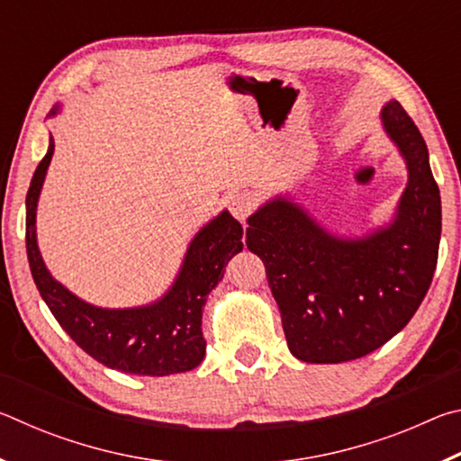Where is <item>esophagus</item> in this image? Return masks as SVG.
<instances>
[{
	"label": "esophagus",
	"mask_w": 461,
	"mask_h": 461,
	"mask_svg": "<svg viewBox=\"0 0 461 461\" xmlns=\"http://www.w3.org/2000/svg\"><path fill=\"white\" fill-rule=\"evenodd\" d=\"M225 205H228L230 213L240 221H246V217L252 213L254 209V199L249 193H233L225 199Z\"/></svg>",
	"instance_id": "34e87169"
}]
</instances>
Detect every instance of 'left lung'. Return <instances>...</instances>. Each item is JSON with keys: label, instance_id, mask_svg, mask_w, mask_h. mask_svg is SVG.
<instances>
[{"label": "left lung", "instance_id": "8db88e82", "mask_svg": "<svg viewBox=\"0 0 461 461\" xmlns=\"http://www.w3.org/2000/svg\"><path fill=\"white\" fill-rule=\"evenodd\" d=\"M409 170L393 221L362 238L327 231L291 194L248 217L246 246L267 267L291 354L339 364L374 352L417 313L437 267L441 197L429 150L399 101L380 112Z\"/></svg>", "mask_w": 461, "mask_h": 461}]
</instances>
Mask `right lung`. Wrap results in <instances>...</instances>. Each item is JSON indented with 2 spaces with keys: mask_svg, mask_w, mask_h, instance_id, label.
Segmentation results:
<instances>
[{
  "mask_svg": "<svg viewBox=\"0 0 461 461\" xmlns=\"http://www.w3.org/2000/svg\"><path fill=\"white\" fill-rule=\"evenodd\" d=\"M59 109L54 107L50 115ZM52 152L50 136L49 152L26 194V252L38 293L54 319L83 352L107 368L140 376H168L197 368L207 346L201 331L203 307L223 278V268L244 248L240 221L221 212L203 225L186 248L173 286L158 301L130 309L95 307L52 278L38 248L36 209Z\"/></svg>",
  "mask_w": 461,
  "mask_h": 461,
  "instance_id": "add662e5",
  "label": "right lung"
}]
</instances>
